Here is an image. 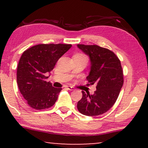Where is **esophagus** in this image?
Wrapping results in <instances>:
<instances>
[{
    "mask_svg": "<svg viewBox=\"0 0 148 148\" xmlns=\"http://www.w3.org/2000/svg\"><path fill=\"white\" fill-rule=\"evenodd\" d=\"M66 88H67L69 90H71V91H73V90H75V88H73V87L70 86H67L66 87Z\"/></svg>",
    "mask_w": 148,
    "mask_h": 148,
    "instance_id": "1",
    "label": "esophagus"
}]
</instances>
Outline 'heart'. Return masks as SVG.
<instances>
[{
	"mask_svg": "<svg viewBox=\"0 0 148 148\" xmlns=\"http://www.w3.org/2000/svg\"><path fill=\"white\" fill-rule=\"evenodd\" d=\"M76 55H77L79 56H85L84 54H76Z\"/></svg>",
	"mask_w": 148,
	"mask_h": 148,
	"instance_id": "b5f03b06",
	"label": "heart"
}]
</instances>
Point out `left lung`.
I'll return each mask as SVG.
<instances>
[{"label": "left lung", "instance_id": "8db88e82", "mask_svg": "<svg viewBox=\"0 0 148 148\" xmlns=\"http://www.w3.org/2000/svg\"><path fill=\"white\" fill-rule=\"evenodd\" d=\"M77 47L90 59V71L87 79L96 84L94 94H86L77 102V109L89 116H98L107 112L118 98L123 85L121 61L114 52L98 45L77 44Z\"/></svg>", "mask_w": 148, "mask_h": 148}]
</instances>
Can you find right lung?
Returning a JSON list of instances; mask_svg holds the SVG:
<instances>
[{"label":"right lung","instance_id":"1","mask_svg":"<svg viewBox=\"0 0 148 148\" xmlns=\"http://www.w3.org/2000/svg\"><path fill=\"white\" fill-rule=\"evenodd\" d=\"M71 44H38L23 52L17 71L19 90L28 105L36 110L53 106L62 88L47 82L48 75Z\"/></svg>","mask_w":148,"mask_h":148}]
</instances>
